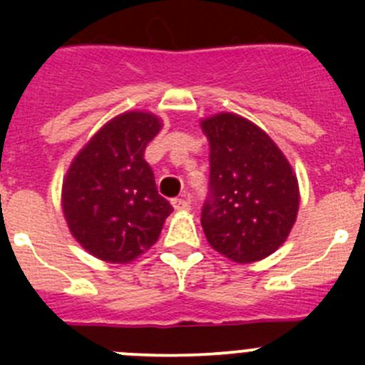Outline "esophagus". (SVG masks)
<instances>
[{
	"label": "esophagus",
	"instance_id": "34e87169",
	"mask_svg": "<svg viewBox=\"0 0 365 365\" xmlns=\"http://www.w3.org/2000/svg\"><path fill=\"white\" fill-rule=\"evenodd\" d=\"M173 206H175L176 212H187V210H190V201L185 200V197H175Z\"/></svg>",
	"mask_w": 365,
	"mask_h": 365
}]
</instances>
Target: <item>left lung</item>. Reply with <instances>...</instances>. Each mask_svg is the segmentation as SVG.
Listing matches in <instances>:
<instances>
[{
    "mask_svg": "<svg viewBox=\"0 0 365 365\" xmlns=\"http://www.w3.org/2000/svg\"><path fill=\"white\" fill-rule=\"evenodd\" d=\"M210 190L201 212L208 244L235 263L277 251L297 220V175L270 135L233 113L205 118Z\"/></svg>",
    "mask_w": 365,
    "mask_h": 365,
    "instance_id": "8db88e82",
    "label": "left lung"
}]
</instances>
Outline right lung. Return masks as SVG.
Listing matches in <instances>:
<instances>
[{
	"mask_svg": "<svg viewBox=\"0 0 365 365\" xmlns=\"http://www.w3.org/2000/svg\"><path fill=\"white\" fill-rule=\"evenodd\" d=\"M160 127L152 113L120 114L70 164L61 206L70 233L91 256L130 263L159 240L173 206L157 192L145 150Z\"/></svg>",
	"mask_w": 365,
	"mask_h": 365,
	"instance_id": "1",
	"label": "right lung"
}]
</instances>
